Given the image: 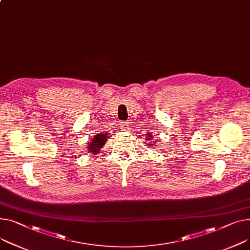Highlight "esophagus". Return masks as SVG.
<instances>
[{"mask_svg": "<svg viewBox=\"0 0 250 250\" xmlns=\"http://www.w3.org/2000/svg\"><path fill=\"white\" fill-rule=\"evenodd\" d=\"M120 126L123 130H127L129 128V124H128V122H121Z\"/></svg>", "mask_w": 250, "mask_h": 250, "instance_id": "34e87169", "label": "esophagus"}]
</instances>
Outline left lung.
Listing matches in <instances>:
<instances>
[{
	"label": "left lung",
	"instance_id": "obj_1",
	"mask_svg": "<svg viewBox=\"0 0 250 250\" xmlns=\"http://www.w3.org/2000/svg\"><path fill=\"white\" fill-rule=\"evenodd\" d=\"M146 136H148V135H146ZM152 138H153V137H146V139H148V141H151V140H152ZM145 139H146V138H145ZM148 143L150 144L149 145H148ZM146 144H147L146 146H149V147H155V146H154V145H155V143H153V142H148V143H146Z\"/></svg>",
	"mask_w": 250,
	"mask_h": 250
}]
</instances>
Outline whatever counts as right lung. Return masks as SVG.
Returning a JSON list of instances; mask_svg holds the SVG:
<instances>
[{
    "label": "right lung",
    "mask_w": 250,
    "mask_h": 250,
    "mask_svg": "<svg viewBox=\"0 0 250 250\" xmlns=\"http://www.w3.org/2000/svg\"><path fill=\"white\" fill-rule=\"evenodd\" d=\"M108 139V135L104 132V134H98L95 135V137L92 138L91 141L88 142V146H87V153H91L96 155L97 153H99V151L104 146L106 141Z\"/></svg>",
    "instance_id": "obj_1"
}]
</instances>
